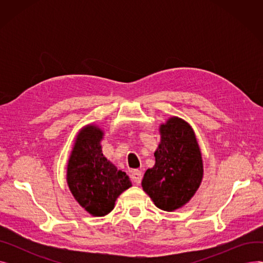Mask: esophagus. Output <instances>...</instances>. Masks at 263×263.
<instances>
[{"label":"esophagus","mask_w":263,"mask_h":263,"mask_svg":"<svg viewBox=\"0 0 263 263\" xmlns=\"http://www.w3.org/2000/svg\"><path fill=\"white\" fill-rule=\"evenodd\" d=\"M142 178H143V175L141 173V171L139 170H135L132 172L131 174V179L132 181L135 183V184H140L142 182Z\"/></svg>","instance_id":"34e87169"}]
</instances>
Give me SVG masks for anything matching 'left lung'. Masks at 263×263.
<instances>
[{
  "label": "left lung",
  "mask_w": 263,
  "mask_h": 263,
  "mask_svg": "<svg viewBox=\"0 0 263 263\" xmlns=\"http://www.w3.org/2000/svg\"><path fill=\"white\" fill-rule=\"evenodd\" d=\"M156 163L144 175L142 186L159 209L182 208L199 189L203 177L201 151L190 123L176 116L160 126Z\"/></svg>",
  "instance_id": "left-lung-1"
}]
</instances>
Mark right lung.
<instances>
[{"label":"right lung","instance_id":"add662e5","mask_svg":"<svg viewBox=\"0 0 263 263\" xmlns=\"http://www.w3.org/2000/svg\"><path fill=\"white\" fill-rule=\"evenodd\" d=\"M103 131L90 123L82 128L67 164L66 180L79 204L92 216H104L114 209L122 192L132 186L127 174L102 154Z\"/></svg>","mask_w":263,"mask_h":263}]
</instances>
